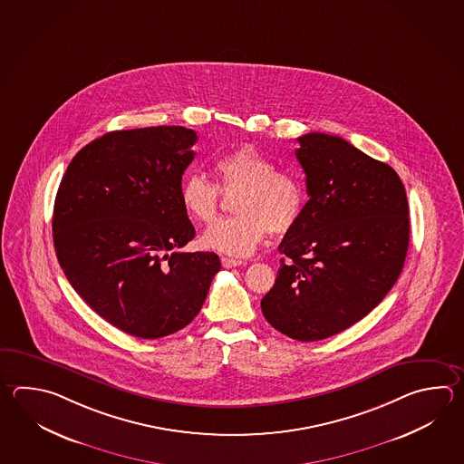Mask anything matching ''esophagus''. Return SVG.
<instances>
[{"mask_svg": "<svg viewBox=\"0 0 464 464\" xmlns=\"http://www.w3.org/2000/svg\"><path fill=\"white\" fill-rule=\"evenodd\" d=\"M221 265L223 267H227V269H231V267H237V266L245 265V261H241V259H233V257H221Z\"/></svg>", "mask_w": 464, "mask_h": 464, "instance_id": "obj_1", "label": "esophagus"}]
</instances>
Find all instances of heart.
I'll use <instances>...</instances> for the list:
<instances>
[{
	"label": "heart",
	"mask_w": 464,
	"mask_h": 464,
	"mask_svg": "<svg viewBox=\"0 0 464 464\" xmlns=\"http://www.w3.org/2000/svg\"><path fill=\"white\" fill-rule=\"evenodd\" d=\"M215 171L225 191L239 188L237 215L215 221L201 237L205 246L231 256L251 255L267 231L281 235L297 223L304 208L303 183L276 170L255 147L243 145L221 155ZM180 203L191 219L209 223L217 217L219 188L198 171H189L180 183Z\"/></svg>",
	"instance_id": "obj_1"
}]
</instances>
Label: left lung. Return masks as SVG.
<instances>
[{"mask_svg":"<svg viewBox=\"0 0 464 464\" xmlns=\"http://www.w3.org/2000/svg\"><path fill=\"white\" fill-rule=\"evenodd\" d=\"M295 157L309 201L279 245L266 321L301 342L327 339L375 309L397 283L410 241L397 171L337 135L305 133Z\"/></svg>","mask_w":464,"mask_h":464,"instance_id":"obj_1","label":"left lung"}]
</instances>
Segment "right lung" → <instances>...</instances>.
<instances>
[{
	"mask_svg": "<svg viewBox=\"0 0 464 464\" xmlns=\"http://www.w3.org/2000/svg\"><path fill=\"white\" fill-rule=\"evenodd\" d=\"M197 139L180 125L105 133L77 151L57 189V261L85 304L129 335L187 327L221 267L215 253L179 251L195 237L180 183Z\"/></svg>",
	"mask_w": 464,
	"mask_h": 464,
	"instance_id": "1",
	"label": "right lung"
}]
</instances>
